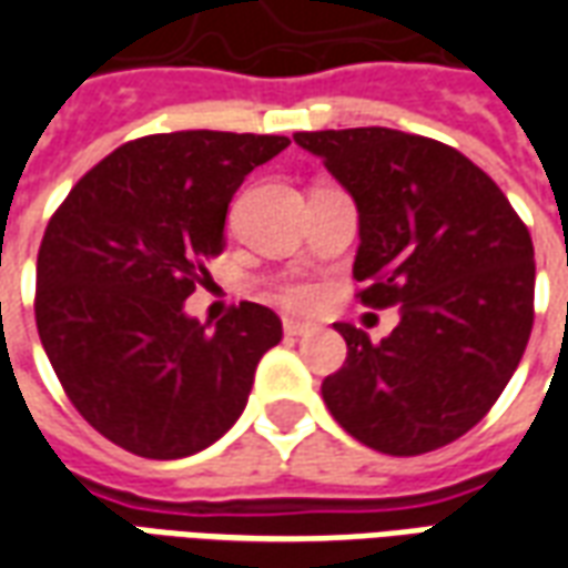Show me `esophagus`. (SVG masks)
<instances>
[{
  "instance_id": "1",
  "label": "esophagus",
  "mask_w": 568,
  "mask_h": 568,
  "mask_svg": "<svg viewBox=\"0 0 568 568\" xmlns=\"http://www.w3.org/2000/svg\"><path fill=\"white\" fill-rule=\"evenodd\" d=\"M283 332L288 334V337H304V334H310V332H313V325H310V322L285 320V322H283Z\"/></svg>"
}]
</instances>
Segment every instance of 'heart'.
<instances>
[{
    "mask_svg": "<svg viewBox=\"0 0 568 568\" xmlns=\"http://www.w3.org/2000/svg\"><path fill=\"white\" fill-rule=\"evenodd\" d=\"M267 295L276 301V304H283L288 310H304L313 304V297H316V285L307 283V280H301V276H276L267 285Z\"/></svg>",
    "mask_w": 568,
    "mask_h": 568,
    "instance_id": "heart-1",
    "label": "heart"
}]
</instances>
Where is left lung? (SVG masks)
<instances>
[{
	"instance_id": "8db88e82",
	"label": "left lung",
	"mask_w": 568,
	"mask_h": 568,
	"mask_svg": "<svg viewBox=\"0 0 568 568\" xmlns=\"http://www.w3.org/2000/svg\"><path fill=\"white\" fill-rule=\"evenodd\" d=\"M358 206L365 307H402L374 344L356 325L322 381L332 417L371 450L419 456L487 417L536 320L532 236L501 187L438 140L389 128L295 133Z\"/></svg>"
}]
</instances>
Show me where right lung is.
Returning a JSON list of instances; mask_svg holds the SVG:
<instances>
[{
    "label": "right lung",
    "mask_w": 568,
    "mask_h": 568,
    "mask_svg": "<svg viewBox=\"0 0 568 568\" xmlns=\"http://www.w3.org/2000/svg\"><path fill=\"white\" fill-rule=\"evenodd\" d=\"M285 145L222 130L142 136L81 175L51 215L36 328L69 402L118 447L179 459L243 414L283 322L240 301L210 332L182 304L224 252L234 191Z\"/></svg>",
    "instance_id": "1"
}]
</instances>
